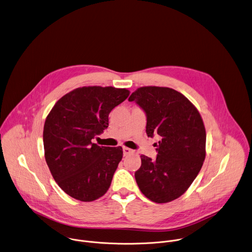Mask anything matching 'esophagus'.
<instances>
[{
    "mask_svg": "<svg viewBox=\"0 0 252 252\" xmlns=\"http://www.w3.org/2000/svg\"><path fill=\"white\" fill-rule=\"evenodd\" d=\"M123 151H124V155L125 156H126V155H128L129 153H131V149H129V148H127V147H124L123 148Z\"/></svg>",
    "mask_w": 252,
    "mask_h": 252,
    "instance_id": "34e87169",
    "label": "esophagus"
}]
</instances>
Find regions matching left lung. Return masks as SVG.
<instances>
[{"instance_id":"1","label":"left lung","mask_w":252,"mask_h":252,"mask_svg":"<svg viewBox=\"0 0 252 252\" xmlns=\"http://www.w3.org/2000/svg\"><path fill=\"white\" fill-rule=\"evenodd\" d=\"M128 101L144 111L148 137H160L154 144L156 159L140 156L137 186L153 202L173 201L188 190L203 165L206 132L201 116L186 96L169 87H140Z\"/></svg>"}]
</instances>
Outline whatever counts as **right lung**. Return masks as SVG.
<instances>
[{"label":"right lung","mask_w":252,"mask_h":252,"mask_svg":"<svg viewBox=\"0 0 252 252\" xmlns=\"http://www.w3.org/2000/svg\"><path fill=\"white\" fill-rule=\"evenodd\" d=\"M129 91L112 86L76 88L53 107L44 125L45 159L59 187L89 202L103 196L123 158V148L92 142L109 126V114Z\"/></svg>","instance_id":"obj_1"}]
</instances>
